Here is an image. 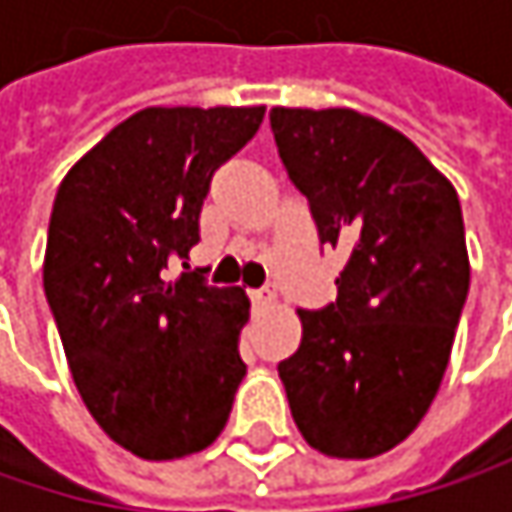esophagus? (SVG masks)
Segmentation results:
<instances>
[{"instance_id": "obj_1", "label": "esophagus", "mask_w": 512, "mask_h": 512, "mask_svg": "<svg viewBox=\"0 0 512 512\" xmlns=\"http://www.w3.org/2000/svg\"><path fill=\"white\" fill-rule=\"evenodd\" d=\"M252 302H255L257 308H266V305H272L275 302V290L266 284V287H257V290H252Z\"/></svg>"}]
</instances>
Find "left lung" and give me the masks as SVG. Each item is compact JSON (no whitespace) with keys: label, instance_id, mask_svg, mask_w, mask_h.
<instances>
[{"label":"left lung","instance_id":"left-lung-1","mask_svg":"<svg viewBox=\"0 0 512 512\" xmlns=\"http://www.w3.org/2000/svg\"><path fill=\"white\" fill-rule=\"evenodd\" d=\"M320 246L347 252L338 299L299 311L278 364L293 421L320 454L367 460L427 415L468 296L460 198L403 133L353 109L269 112Z\"/></svg>","mask_w":512,"mask_h":512}]
</instances>
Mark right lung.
Here are the masks:
<instances>
[{
	"label": "right lung",
	"instance_id": "add662e5",
	"mask_svg": "<svg viewBox=\"0 0 512 512\" xmlns=\"http://www.w3.org/2000/svg\"><path fill=\"white\" fill-rule=\"evenodd\" d=\"M263 112L142 109L55 192L44 293L61 347L94 421L142 460L213 445L246 376V290L213 287L198 269L171 281L168 266L201 240L210 180Z\"/></svg>",
	"mask_w": 512,
	"mask_h": 512
}]
</instances>
